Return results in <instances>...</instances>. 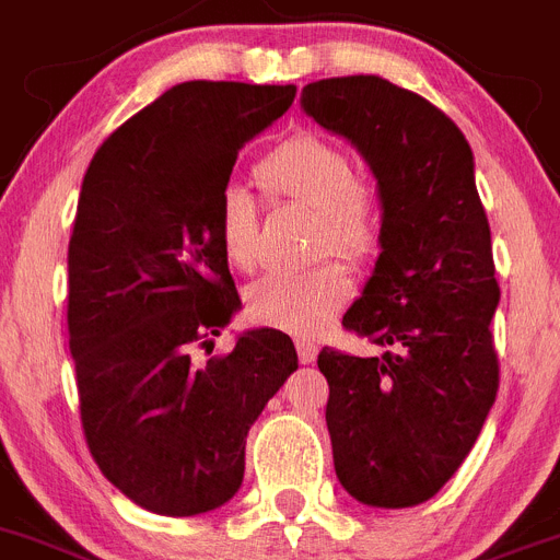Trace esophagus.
<instances>
[{"label":"esophagus","instance_id":"34e87169","mask_svg":"<svg viewBox=\"0 0 560 560\" xmlns=\"http://www.w3.org/2000/svg\"><path fill=\"white\" fill-rule=\"evenodd\" d=\"M295 349H299V360L304 362V365H310V362H315L317 346L310 340V337H295Z\"/></svg>","mask_w":560,"mask_h":560}]
</instances>
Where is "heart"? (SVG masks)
<instances>
[{
  "instance_id": "b5f03b06",
  "label": "heart",
  "mask_w": 560,
  "mask_h": 560,
  "mask_svg": "<svg viewBox=\"0 0 560 560\" xmlns=\"http://www.w3.org/2000/svg\"><path fill=\"white\" fill-rule=\"evenodd\" d=\"M261 189L273 198L315 206L317 250H340L351 261L376 256L385 214L376 189L357 178L354 161L340 144L317 133H299L261 155L254 167ZM261 206L240 184L220 192L214 231L225 259L240 270L259 261ZM351 299V276L340 259L301 270H273L248 287L245 310L254 324L292 335H315Z\"/></svg>"
}]
</instances>
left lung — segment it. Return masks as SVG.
<instances>
[{
	"instance_id": "8db88e82",
	"label": "left lung",
	"mask_w": 560,
	"mask_h": 560,
	"mask_svg": "<svg viewBox=\"0 0 560 560\" xmlns=\"http://www.w3.org/2000/svg\"><path fill=\"white\" fill-rule=\"evenodd\" d=\"M301 105L365 155L385 214L374 276L342 315L385 351L317 354L337 480L365 505L412 508L460 468L500 387L475 155L441 108L376 74L317 80Z\"/></svg>"
}]
</instances>
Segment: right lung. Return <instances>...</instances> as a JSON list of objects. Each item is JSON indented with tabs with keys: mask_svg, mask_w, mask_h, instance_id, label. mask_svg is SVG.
<instances>
[{
	"mask_svg": "<svg viewBox=\"0 0 560 560\" xmlns=\"http://www.w3.org/2000/svg\"><path fill=\"white\" fill-rule=\"evenodd\" d=\"M292 100L295 85L178 83L85 170L67 312L80 421L100 471L144 511L195 516L229 502L250 424L299 368L276 329L209 357L240 310L214 231L220 192L240 148Z\"/></svg>",
	"mask_w": 560,
	"mask_h": 560,
	"instance_id": "1",
	"label": "right lung"
}]
</instances>
